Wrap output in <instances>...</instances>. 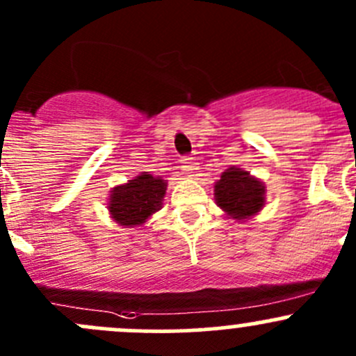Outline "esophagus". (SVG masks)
<instances>
[{"mask_svg":"<svg viewBox=\"0 0 356 356\" xmlns=\"http://www.w3.org/2000/svg\"><path fill=\"white\" fill-rule=\"evenodd\" d=\"M181 167L186 174L193 175L196 170H198V161H196V158H193V156H184L181 160Z\"/></svg>","mask_w":356,"mask_h":356,"instance_id":"esophagus-1","label":"esophagus"}]
</instances>
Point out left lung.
Listing matches in <instances>:
<instances>
[{
    "mask_svg": "<svg viewBox=\"0 0 356 356\" xmlns=\"http://www.w3.org/2000/svg\"><path fill=\"white\" fill-rule=\"evenodd\" d=\"M265 193L264 181L238 167H229L222 172L220 179L213 184L217 207L222 208L227 218L238 222L250 220L264 210L267 201Z\"/></svg>",
    "mask_w": 356,
    "mask_h": 356,
    "instance_id": "left-lung-1",
    "label": "left lung"
}]
</instances>
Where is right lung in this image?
Listing matches in <instances>:
<instances>
[{"instance_id":"obj_1","label":"right lung","mask_w":356,"mask_h":356,"mask_svg":"<svg viewBox=\"0 0 356 356\" xmlns=\"http://www.w3.org/2000/svg\"><path fill=\"white\" fill-rule=\"evenodd\" d=\"M167 181L160 175L141 172L125 184L110 191L108 211L113 222L122 227H141L153 213L163 207Z\"/></svg>"}]
</instances>
